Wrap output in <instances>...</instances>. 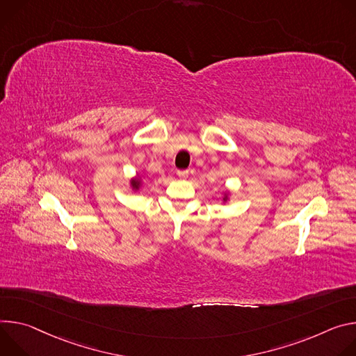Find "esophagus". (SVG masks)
I'll return each mask as SVG.
<instances>
[{
  "mask_svg": "<svg viewBox=\"0 0 356 356\" xmlns=\"http://www.w3.org/2000/svg\"><path fill=\"white\" fill-rule=\"evenodd\" d=\"M177 174H178V178H179V179H186V178H188V175H189V172H188L186 170H184V171H178Z\"/></svg>",
  "mask_w": 356,
  "mask_h": 356,
  "instance_id": "1",
  "label": "esophagus"
}]
</instances>
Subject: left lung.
<instances>
[{"instance_id":"left-lung-1","label":"left lung","mask_w":356,"mask_h":356,"mask_svg":"<svg viewBox=\"0 0 356 356\" xmlns=\"http://www.w3.org/2000/svg\"><path fill=\"white\" fill-rule=\"evenodd\" d=\"M223 201H227V193H225V196H223Z\"/></svg>"}]
</instances>
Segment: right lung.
<instances>
[{
	"instance_id": "1",
	"label": "right lung",
	"mask_w": 356,
	"mask_h": 356,
	"mask_svg": "<svg viewBox=\"0 0 356 356\" xmlns=\"http://www.w3.org/2000/svg\"><path fill=\"white\" fill-rule=\"evenodd\" d=\"M131 186H133V189H134V191H137V189L141 186V179H140V178H134V179H131Z\"/></svg>"
}]
</instances>
